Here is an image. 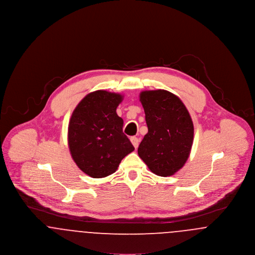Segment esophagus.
Returning a JSON list of instances; mask_svg holds the SVG:
<instances>
[{
    "instance_id": "34e87169",
    "label": "esophagus",
    "mask_w": 255,
    "mask_h": 255,
    "mask_svg": "<svg viewBox=\"0 0 255 255\" xmlns=\"http://www.w3.org/2000/svg\"><path fill=\"white\" fill-rule=\"evenodd\" d=\"M130 140H131V142H132L133 147H134V148H137L138 143H139V139H138L136 136H132V137L130 138Z\"/></svg>"
}]
</instances>
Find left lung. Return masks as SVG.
Returning a JSON list of instances; mask_svg holds the SVG:
<instances>
[{"label":"left lung","instance_id":"left-lung-1","mask_svg":"<svg viewBox=\"0 0 255 255\" xmlns=\"http://www.w3.org/2000/svg\"><path fill=\"white\" fill-rule=\"evenodd\" d=\"M139 100L148 133L137 154L154 174L168 177L182 168L190 155L194 127L182 100L165 90L143 91Z\"/></svg>","mask_w":255,"mask_h":255}]
</instances>
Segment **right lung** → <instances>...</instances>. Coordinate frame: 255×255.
Segmentation results:
<instances>
[{
    "label": "right lung",
    "instance_id": "add662e5",
    "mask_svg": "<svg viewBox=\"0 0 255 255\" xmlns=\"http://www.w3.org/2000/svg\"><path fill=\"white\" fill-rule=\"evenodd\" d=\"M121 94L103 90L87 95L76 106L68 128V143L76 165L92 178L115 173L122 158L134 150L117 114Z\"/></svg>",
    "mask_w": 255,
    "mask_h": 255
}]
</instances>
